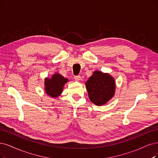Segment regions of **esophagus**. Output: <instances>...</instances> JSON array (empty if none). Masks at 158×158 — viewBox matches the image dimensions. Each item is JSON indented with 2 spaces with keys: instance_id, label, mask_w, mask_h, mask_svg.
<instances>
[{
  "instance_id": "obj_1",
  "label": "esophagus",
  "mask_w": 158,
  "mask_h": 158,
  "mask_svg": "<svg viewBox=\"0 0 158 158\" xmlns=\"http://www.w3.org/2000/svg\"><path fill=\"white\" fill-rule=\"evenodd\" d=\"M74 79H75V80L76 81H79L81 80V76H80V75H77V76H75Z\"/></svg>"
}]
</instances>
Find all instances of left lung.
Listing matches in <instances>:
<instances>
[{"instance_id": "1", "label": "left lung", "mask_w": 158, "mask_h": 158, "mask_svg": "<svg viewBox=\"0 0 158 158\" xmlns=\"http://www.w3.org/2000/svg\"><path fill=\"white\" fill-rule=\"evenodd\" d=\"M85 86L90 100L96 106L106 104L114 97L116 85L114 78L110 73L94 71L86 81Z\"/></svg>"}]
</instances>
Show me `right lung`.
Listing matches in <instances>:
<instances>
[{"label":"right lung","mask_w":158,"mask_h":158,"mask_svg":"<svg viewBox=\"0 0 158 158\" xmlns=\"http://www.w3.org/2000/svg\"><path fill=\"white\" fill-rule=\"evenodd\" d=\"M69 81L68 79L56 72L50 78L44 79L45 93L52 98H57L62 93L64 86Z\"/></svg>","instance_id":"add662e5"}]
</instances>
